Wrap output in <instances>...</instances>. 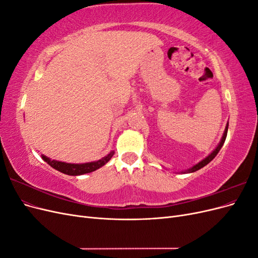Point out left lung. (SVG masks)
I'll use <instances>...</instances> for the list:
<instances>
[{"label": "left lung", "mask_w": 258, "mask_h": 258, "mask_svg": "<svg viewBox=\"0 0 258 258\" xmlns=\"http://www.w3.org/2000/svg\"><path fill=\"white\" fill-rule=\"evenodd\" d=\"M227 131H228V123H227V126H226V128H225V131H224V135H223V137H222L221 142L218 143V145H217V147L215 148V150H214L212 153H211V154L208 156V157H206L205 159H202L200 162H198L197 165H195L194 167H191V168H189V169H187V170H185V171H182V173H191V172H195V171H197V170H199V169H201V168H204L205 166H207L210 161H212V160L215 158V156L218 154V152H220L222 146L224 145L226 137H227Z\"/></svg>", "instance_id": "1"}]
</instances>
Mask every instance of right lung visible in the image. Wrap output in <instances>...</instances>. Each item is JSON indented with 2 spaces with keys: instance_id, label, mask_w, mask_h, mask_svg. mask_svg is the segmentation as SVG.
<instances>
[{
  "instance_id": "right-lung-1",
  "label": "right lung",
  "mask_w": 258,
  "mask_h": 258,
  "mask_svg": "<svg viewBox=\"0 0 258 258\" xmlns=\"http://www.w3.org/2000/svg\"><path fill=\"white\" fill-rule=\"evenodd\" d=\"M113 155L114 151H112L110 154H107L105 157L101 158L97 161L86 163H67L58 160H51L50 158L46 157L44 155H42V158L44 161L47 162L50 167L60 171L62 173L68 175H82L86 173H90L92 171H96L97 169L104 166L107 161H110V159L113 157Z\"/></svg>"
}]
</instances>
